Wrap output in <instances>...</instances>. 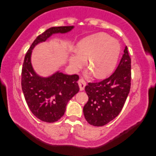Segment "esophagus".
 <instances>
[{
    "label": "esophagus",
    "instance_id": "1",
    "mask_svg": "<svg viewBox=\"0 0 156 156\" xmlns=\"http://www.w3.org/2000/svg\"><path fill=\"white\" fill-rule=\"evenodd\" d=\"M78 85H79V87H80V90H84V88L86 87V85H87V83H86V82L83 80V79H80V80H78Z\"/></svg>",
    "mask_w": 156,
    "mask_h": 156
}]
</instances>
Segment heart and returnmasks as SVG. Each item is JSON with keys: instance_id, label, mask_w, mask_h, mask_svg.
Here are the masks:
<instances>
[{"instance_id": "obj_1", "label": "heart", "mask_w": 156, "mask_h": 156, "mask_svg": "<svg viewBox=\"0 0 156 156\" xmlns=\"http://www.w3.org/2000/svg\"><path fill=\"white\" fill-rule=\"evenodd\" d=\"M120 44L117 39L105 33H98L82 39L76 47V54L69 57L73 68L79 69L88 59V66L97 78L110 75L117 66Z\"/></svg>"}]
</instances>
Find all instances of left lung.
Returning <instances> with one entry per match:
<instances>
[{
	"label": "left lung",
	"instance_id": "left-lung-1",
	"mask_svg": "<svg viewBox=\"0 0 156 156\" xmlns=\"http://www.w3.org/2000/svg\"><path fill=\"white\" fill-rule=\"evenodd\" d=\"M131 58L126 46L118 67L110 77L85 87L88 101L83 108L89 124L101 127L120 113L131 87Z\"/></svg>",
	"mask_w": 156,
	"mask_h": 156
}]
</instances>
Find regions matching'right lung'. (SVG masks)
Segmentation results:
<instances>
[{
  "instance_id": "right-lung-1",
  "label": "right lung",
  "mask_w": 156,
  "mask_h": 156,
  "mask_svg": "<svg viewBox=\"0 0 156 156\" xmlns=\"http://www.w3.org/2000/svg\"><path fill=\"white\" fill-rule=\"evenodd\" d=\"M74 27L64 26L47 29L37 36L25 56L21 73L22 90L30 111L42 121L54 122L64 115L68 101L80 90L77 83L79 76L58 71L49 77H41L33 68L32 50L35 45L45 41L53 34H66Z\"/></svg>"
}]
</instances>
